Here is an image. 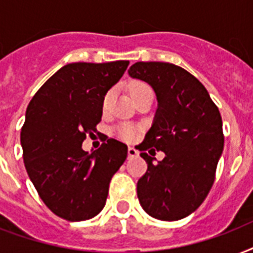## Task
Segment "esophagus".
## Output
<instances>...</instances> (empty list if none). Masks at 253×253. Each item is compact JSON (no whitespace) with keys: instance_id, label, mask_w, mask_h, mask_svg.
Here are the masks:
<instances>
[{"instance_id":"1","label":"esophagus","mask_w":253,"mask_h":253,"mask_svg":"<svg viewBox=\"0 0 253 253\" xmlns=\"http://www.w3.org/2000/svg\"><path fill=\"white\" fill-rule=\"evenodd\" d=\"M127 154H128V159H132V158H136L138 156V151L135 150L134 147H128V150H127Z\"/></svg>"}]
</instances>
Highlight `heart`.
<instances>
[{"label":"heart","instance_id":"heart-1","mask_svg":"<svg viewBox=\"0 0 253 253\" xmlns=\"http://www.w3.org/2000/svg\"><path fill=\"white\" fill-rule=\"evenodd\" d=\"M146 90H151V87L147 84H144V83H134V84H131L130 86L131 97H134V95L139 94V93H142V91H146ZM111 98H113V90H109L106 94H105V97H103V101H102L103 109H106V107L109 106ZM118 134L119 136L125 139V140H132L135 136V130L130 126H122V127H119Z\"/></svg>","mask_w":253,"mask_h":253}]
</instances>
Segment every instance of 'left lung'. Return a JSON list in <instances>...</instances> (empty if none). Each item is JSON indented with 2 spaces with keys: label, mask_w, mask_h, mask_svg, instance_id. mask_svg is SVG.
Instances as JSON below:
<instances>
[{
  "label": "left lung",
  "mask_w": 253,
  "mask_h": 253,
  "mask_svg": "<svg viewBox=\"0 0 253 253\" xmlns=\"http://www.w3.org/2000/svg\"><path fill=\"white\" fill-rule=\"evenodd\" d=\"M128 76L154 89L158 109L139 150L148 164L138 181V198L148 215L178 220L200 208L212 186L223 152L222 117L208 90L181 67L160 61H139ZM163 150L158 165L144 150Z\"/></svg>",
  "instance_id": "obj_1"
}]
</instances>
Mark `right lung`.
<instances>
[{"instance_id": "right-lung-1", "label": "right lung", "mask_w": 253, "mask_h": 253, "mask_svg": "<svg viewBox=\"0 0 253 253\" xmlns=\"http://www.w3.org/2000/svg\"><path fill=\"white\" fill-rule=\"evenodd\" d=\"M128 61L71 63L45 81L30 101L21 131L23 162L45 206L71 222L90 219L106 204L109 184L127 158V146L105 139L81 148L95 132L102 101Z\"/></svg>"}]
</instances>
